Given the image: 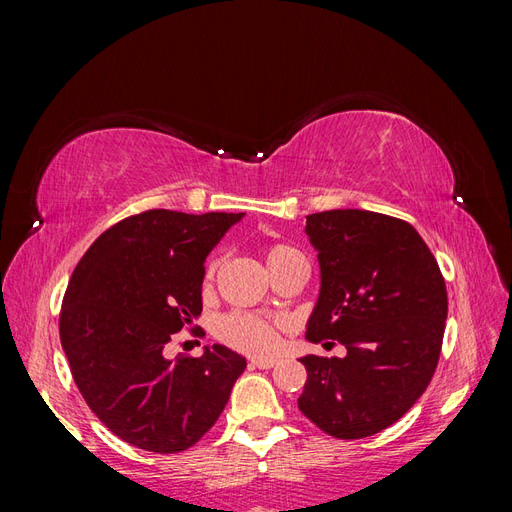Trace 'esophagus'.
Listing matches in <instances>:
<instances>
[{"instance_id":"esophagus-1","label":"esophagus","mask_w":512,"mask_h":512,"mask_svg":"<svg viewBox=\"0 0 512 512\" xmlns=\"http://www.w3.org/2000/svg\"><path fill=\"white\" fill-rule=\"evenodd\" d=\"M275 365H277L275 359H254L252 361V367H258V369H271Z\"/></svg>"}]
</instances>
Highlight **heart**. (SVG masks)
<instances>
[{"mask_svg":"<svg viewBox=\"0 0 512 512\" xmlns=\"http://www.w3.org/2000/svg\"><path fill=\"white\" fill-rule=\"evenodd\" d=\"M299 256L294 247L286 243H271L265 250V260L269 269L284 265L286 260ZM220 269V258H211L205 269V284H211ZM284 329V322L277 318L258 316L250 312H230L218 322V337L230 348H235L245 354L254 356H267L275 352L277 344H280V331Z\"/></svg>","mask_w":512,"mask_h":512,"instance_id":"obj_1","label":"heart"}]
</instances>
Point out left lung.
Returning a JSON list of instances; mask_svg holds the SVG:
<instances>
[{
  "instance_id": "obj_1",
  "label": "left lung",
  "mask_w": 512,
  "mask_h": 512,
  "mask_svg": "<svg viewBox=\"0 0 512 512\" xmlns=\"http://www.w3.org/2000/svg\"><path fill=\"white\" fill-rule=\"evenodd\" d=\"M318 250L320 297L309 342L335 339L348 354H307L299 410L339 440L391 427L425 393L438 367L446 284L421 235L404 220L363 209L307 215Z\"/></svg>"
}]
</instances>
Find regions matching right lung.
Wrapping results in <instances>:
<instances>
[{"instance_id":"right-lung-1","label":"right lung","mask_w":512,"mask_h":512,"mask_svg":"<svg viewBox=\"0 0 512 512\" xmlns=\"http://www.w3.org/2000/svg\"><path fill=\"white\" fill-rule=\"evenodd\" d=\"M243 213L151 209L117 222L76 265L59 339L83 399L117 438L143 451H188L218 421L241 354L215 344L168 359L175 333H200L205 258Z\"/></svg>"}]
</instances>
